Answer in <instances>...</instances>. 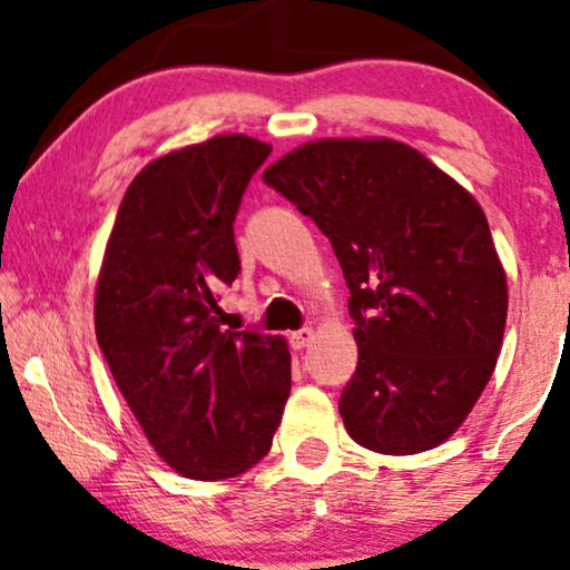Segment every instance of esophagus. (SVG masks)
Here are the masks:
<instances>
[{
    "mask_svg": "<svg viewBox=\"0 0 570 570\" xmlns=\"http://www.w3.org/2000/svg\"><path fill=\"white\" fill-rule=\"evenodd\" d=\"M314 340V330L312 327H301V330H295L293 335H291V345L295 351H301V348H306L308 343H312Z\"/></svg>",
    "mask_w": 570,
    "mask_h": 570,
    "instance_id": "34e87169",
    "label": "esophagus"
}]
</instances>
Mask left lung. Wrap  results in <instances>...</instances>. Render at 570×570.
<instances>
[{"label":"left lung","mask_w":570,"mask_h":570,"mask_svg":"<svg viewBox=\"0 0 570 570\" xmlns=\"http://www.w3.org/2000/svg\"><path fill=\"white\" fill-rule=\"evenodd\" d=\"M264 183L327 235L348 283L358 366L340 416L358 445L413 455L445 442L490 382L508 316L482 206L390 138H324Z\"/></svg>","instance_id":"obj_1"}]
</instances>
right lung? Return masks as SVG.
I'll use <instances>...</instances> for the list:
<instances>
[{"mask_svg":"<svg viewBox=\"0 0 570 570\" xmlns=\"http://www.w3.org/2000/svg\"><path fill=\"white\" fill-rule=\"evenodd\" d=\"M272 146L214 136L136 175L96 285V340L140 430L177 474L238 476L269 453L291 395L283 337L219 330L240 272L233 222Z\"/></svg>","mask_w":570,"mask_h":570,"instance_id":"obj_1","label":"right lung"}]
</instances>
